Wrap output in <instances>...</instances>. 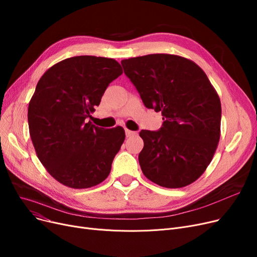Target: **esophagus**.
I'll use <instances>...</instances> for the list:
<instances>
[{
  "label": "esophagus",
  "instance_id": "1",
  "mask_svg": "<svg viewBox=\"0 0 257 257\" xmlns=\"http://www.w3.org/2000/svg\"><path fill=\"white\" fill-rule=\"evenodd\" d=\"M125 133H126V137L127 138H130V137H132V136H134V134H136V132L131 131V130H128V129L125 130Z\"/></svg>",
  "mask_w": 257,
  "mask_h": 257
}]
</instances>
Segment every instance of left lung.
<instances>
[{
    "instance_id": "left-lung-1",
    "label": "left lung",
    "mask_w": 257,
    "mask_h": 257,
    "mask_svg": "<svg viewBox=\"0 0 257 257\" xmlns=\"http://www.w3.org/2000/svg\"><path fill=\"white\" fill-rule=\"evenodd\" d=\"M120 64L144 105L160 111L164 119L159 130L140 132L144 175L168 188L196 181L210 164L221 131L220 98L206 74L192 60L170 54L129 58Z\"/></svg>"
}]
</instances>
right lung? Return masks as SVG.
<instances>
[{"mask_svg":"<svg viewBox=\"0 0 257 257\" xmlns=\"http://www.w3.org/2000/svg\"><path fill=\"white\" fill-rule=\"evenodd\" d=\"M121 74L114 59L75 56L53 65L39 79L28 107L29 132L40 163L60 183L88 188L109 175L125 131L85 119Z\"/></svg>","mask_w":257,"mask_h":257,"instance_id":"obj_1","label":"right lung"}]
</instances>
